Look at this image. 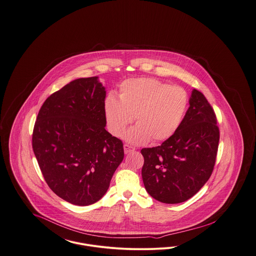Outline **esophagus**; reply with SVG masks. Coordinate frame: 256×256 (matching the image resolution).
Segmentation results:
<instances>
[{
    "label": "esophagus",
    "instance_id": "esophagus-1",
    "mask_svg": "<svg viewBox=\"0 0 256 256\" xmlns=\"http://www.w3.org/2000/svg\"><path fill=\"white\" fill-rule=\"evenodd\" d=\"M124 152L126 154H130L132 152H134V148L132 146H128V145L126 144V145H124Z\"/></svg>",
    "mask_w": 256,
    "mask_h": 256
}]
</instances>
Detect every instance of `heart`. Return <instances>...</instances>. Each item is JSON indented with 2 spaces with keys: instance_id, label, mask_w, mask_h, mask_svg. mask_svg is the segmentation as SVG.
<instances>
[{
  "instance_id": "b5f03b06",
  "label": "heart",
  "mask_w": 256,
  "mask_h": 256,
  "mask_svg": "<svg viewBox=\"0 0 256 256\" xmlns=\"http://www.w3.org/2000/svg\"><path fill=\"white\" fill-rule=\"evenodd\" d=\"M187 92L152 78L124 82L119 98L108 95L104 110L110 132L121 136L134 121L136 126L124 134L130 144H145L150 139L158 143L169 139L182 122L188 106Z\"/></svg>"
}]
</instances>
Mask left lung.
Here are the masks:
<instances>
[{
	"instance_id": "left-lung-1",
	"label": "left lung",
	"mask_w": 256,
	"mask_h": 256,
	"mask_svg": "<svg viewBox=\"0 0 256 256\" xmlns=\"http://www.w3.org/2000/svg\"><path fill=\"white\" fill-rule=\"evenodd\" d=\"M220 132L206 98L193 89L176 132L160 146L141 150L146 192L163 204H180L196 195L215 165Z\"/></svg>"
}]
</instances>
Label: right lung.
I'll list each match as a JSON object with an SVG mask.
<instances>
[{"label": "right lung", "mask_w": 256, "mask_h": 256, "mask_svg": "<svg viewBox=\"0 0 256 256\" xmlns=\"http://www.w3.org/2000/svg\"><path fill=\"white\" fill-rule=\"evenodd\" d=\"M106 95L98 76L78 78L37 115L32 148L40 170L52 191L74 206L100 200L124 159L122 141L106 130Z\"/></svg>", "instance_id": "obj_1"}]
</instances>
